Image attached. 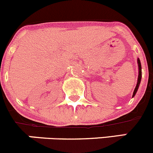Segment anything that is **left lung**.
<instances>
[{
	"mask_svg": "<svg viewBox=\"0 0 153 153\" xmlns=\"http://www.w3.org/2000/svg\"><path fill=\"white\" fill-rule=\"evenodd\" d=\"M137 64H138V68H139V74H138V78H137V85H136L135 88H134V92H133V95L132 97H134L135 95L136 92H137V89H138L139 85H140V80H141V65H140V62L139 59H137Z\"/></svg>",
	"mask_w": 153,
	"mask_h": 153,
	"instance_id": "left-lung-1",
	"label": "left lung"
}]
</instances>
